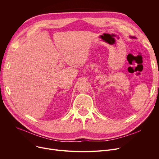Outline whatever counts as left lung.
Here are the masks:
<instances>
[{
	"label": "left lung",
	"instance_id": "left-lung-1",
	"mask_svg": "<svg viewBox=\"0 0 159 159\" xmlns=\"http://www.w3.org/2000/svg\"><path fill=\"white\" fill-rule=\"evenodd\" d=\"M131 38H133V39H134L135 37H131Z\"/></svg>",
	"mask_w": 159,
	"mask_h": 159
}]
</instances>
